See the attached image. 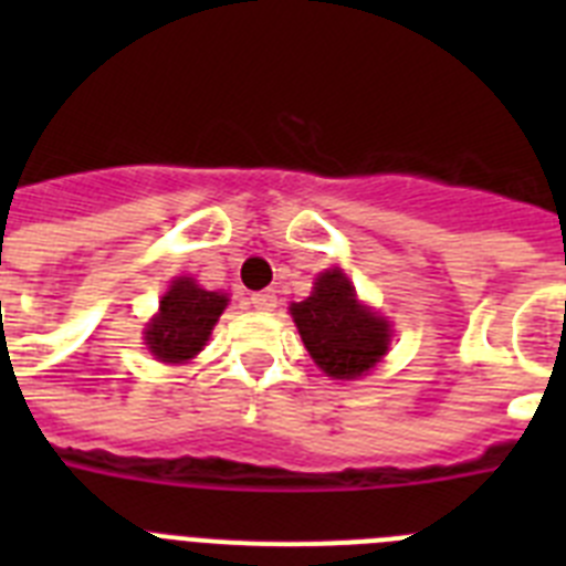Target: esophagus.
<instances>
[{
    "instance_id": "obj_1",
    "label": "esophagus",
    "mask_w": 566,
    "mask_h": 566,
    "mask_svg": "<svg viewBox=\"0 0 566 566\" xmlns=\"http://www.w3.org/2000/svg\"><path fill=\"white\" fill-rule=\"evenodd\" d=\"M249 300H252V306L258 308V312H274V308H277V294H274V289H266V292H254Z\"/></svg>"
}]
</instances>
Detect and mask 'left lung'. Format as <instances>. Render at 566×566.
<instances>
[{
    "mask_svg": "<svg viewBox=\"0 0 566 566\" xmlns=\"http://www.w3.org/2000/svg\"><path fill=\"white\" fill-rule=\"evenodd\" d=\"M306 352L334 379L368 374L391 345V326L363 306L343 269H326L314 280V292L289 306Z\"/></svg>",
    "mask_w": 566,
    "mask_h": 566,
    "instance_id": "8db88e82",
    "label": "left lung"
}]
</instances>
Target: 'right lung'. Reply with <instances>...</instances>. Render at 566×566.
Returning <instances> with one entry per match:
<instances>
[{
  "mask_svg": "<svg viewBox=\"0 0 566 566\" xmlns=\"http://www.w3.org/2000/svg\"><path fill=\"white\" fill-rule=\"evenodd\" d=\"M227 306L223 292H207L192 277H175L158 303V314L144 328L149 354L169 365L189 363L207 345Z\"/></svg>",
  "mask_w": 566,
  "mask_h": 566,
  "instance_id": "obj_1",
  "label": "right lung"
}]
</instances>
